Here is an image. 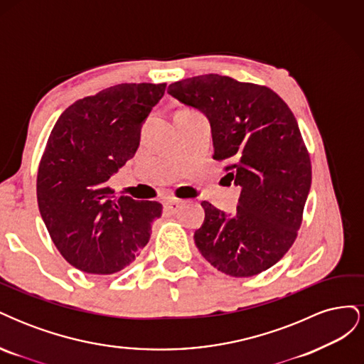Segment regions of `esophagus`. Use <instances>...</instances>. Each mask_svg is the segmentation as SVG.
Listing matches in <instances>:
<instances>
[{
	"instance_id": "esophagus-1",
	"label": "esophagus",
	"mask_w": 364,
	"mask_h": 364,
	"mask_svg": "<svg viewBox=\"0 0 364 364\" xmlns=\"http://www.w3.org/2000/svg\"><path fill=\"white\" fill-rule=\"evenodd\" d=\"M181 206H182V202L178 199H173V197H170V199L164 202L165 213H168V214H176L181 209Z\"/></svg>"
}]
</instances>
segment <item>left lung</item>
Masks as SVG:
<instances>
[{
	"label": "left lung",
	"mask_w": 364,
	"mask_h": 364,
	"mask_svg": "<svg viewBox=\"0 0 364 364\" xmlns=\"http://www.w3.org/2000/svg\"><path fill=\"white\" fill-rule=\"evenodd\" d=\"M167 92L208 117L213 158L226 161V176L241 186L234 217L202 203L197 249L229 277L270 269L294 243L311 186L310 155L290 107L267 86L218 74L174 82Z\"/></svg>",
	"instance_id": "8db88e82"
}]
</instances>
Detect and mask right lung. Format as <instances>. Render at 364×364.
<instances>
[{
    "label": "right lung",
    "instance_id": "add662e5",
    "mask_svg": "<svg viewBox=\"0 0 364 364\" xmlns=\"http://www.w3.org/2000/svg\"><path fill=\"white\" fill-rule=\"evenodd\" d=\"M165 83H121L63 111L39 162V213L54 246L85 273L112 274L135 261L162 214L155 200L119 196L107 185L135 156L141 126Z\"/></svg>",
    "mask_w": 364,
    "mask_h": 364
}]
</instances>
